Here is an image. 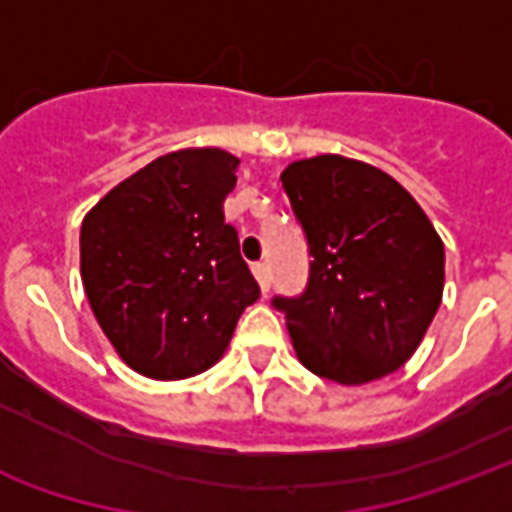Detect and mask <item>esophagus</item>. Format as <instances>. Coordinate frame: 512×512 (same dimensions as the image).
Wrapping results in <instances>:
<instances>
[{
	"label": "esophagus",
	"instance_id": "obj_1",
	"mask_svg": "<svg viewBox=\"0 0 512 512\" xmlns=\"http://www.w3.org/2000/svg\"><path fill=\"white\" fill-rule=\"evenodd\" d=\"M252 274H255L260 290H263V293H268V288H271V274H268L266 263H255V266H252Z\"/></svg>",
	"mask_w": 512,
	"mask_h": 512
}]
</instances>
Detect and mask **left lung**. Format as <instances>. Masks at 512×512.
Segmentation results:
<instances>
[{"label":"left lung","instance_id":"obj_1","mask_svg":"<svg viewBox=\"0 0 512 512\" xmlns=\"http://www.w3.org/2000/svg\"><path fill=\"white\" fill-rule=\"evenodd\" d=\"M282 189L310 244V279L285 312L299 362L337 384L403 367L444 290V244L392 175L356 158L293 161Z\"/></svg>","mask_w":512,"mask_h":512}]
</instances>
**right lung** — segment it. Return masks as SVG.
<instances>
[{
    "instance_id": "right-lung-1",
    "label": "right lung",
    "mask_w": 512,
    "mask_h": 512,
    "mask_svg": "<svg viewBox=\"0 0 512 512\" xmlns=\"http://www.w3.org/2000/svg\"><path fill=\"white\" fill-rule=\"evenodd\" d=\"M238 164L219 147L175 150L84 216V293L120 359L142 376L175 381L208 370L260 299L238 233L224 222Z\"/></svg>"
}]
</instances>
